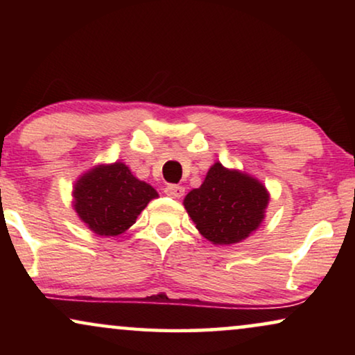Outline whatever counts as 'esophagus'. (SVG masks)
<instances>
[{
	"label": "esophagus",
	"instance_id": "esophagus-1",
	"mask_svg": "<svg viewBox=\"0 0 355 355\" xmlns=\"http://www.w3.org/2000/svg\"><path fill=\"white\" fill-rule=\"evenodd\" d=\"M164 193L171 198H181L184 196V187L178 186V184H168V186L164 187Z\"/></svg>",
	"mask_w": 355,
	"mask_h": 355
}]
</instances>
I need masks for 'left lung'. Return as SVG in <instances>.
Segmentation results:
<instances>
[{
    "mask_svg": "<svg viewBox=\"0 0 355 355\" xmlns=\"http://www.w3.org/2000/svg\"><path fill=\"white\" fill-rule=\"evenodd\" d=\"M268 202L270 193L259 179L216 162L202 186L184 198V208L207 241L232 245L259 230Z\"/></svg>",
    "mask_w": 355,
    "mask_h": 355,
    "instance_id": "left-lung-1",
    "label": "left lung"
}]
</instances>
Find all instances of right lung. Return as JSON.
<instances>
[{"label":"right lung","instance_id":"1","mask_svg":"<svg viewBox=\"0 0 355 355\" xmlns=\"http://www.w3.org/2000/svg\"><path fill=\"white\" fill-rule=\"evenodd\" d=\"M72 207L79 220L98 236H119L134 225L158 192L140 181L128 164H96L72 187Z\"/></svg>","mask_w":355,"mask_h":355}]
</instances>
